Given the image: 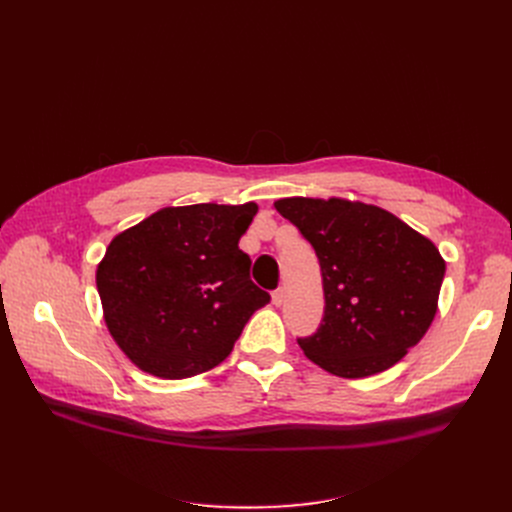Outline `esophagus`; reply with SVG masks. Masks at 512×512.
Here are the masks:
<instances>
[{
  "instance_id": "obj_1",
  "label": "esophagus",
  "mask_w": 512,
  "mask_h": 512,
  "mask_svg": "<svg viewBox=\"0 0 512 512\" xmlns=\"http://www.w3.org/2000/svg\"><path fill=\"white\" fill-rule=\"evenodd\" d=\"M284 297H286L284 288H278V290H274V294H272V303H274L276 307H280V305L284 303Z\"/></svg>"
}]
</instances>
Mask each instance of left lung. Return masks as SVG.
I'll use <instances>...</instances> for the list:
<instances>
[{"mask_svg": "<svg viewBox=\"0 0 512 512\" xmlns=\"http://www.w3.org/2000/svg\"><path fill=\"white\" fill-rule=\"evenodd\" d=\"M274 207L311 242L324 280V319L299 338L303 353L346 380L398 363L438 311L446 263L434 242L361 201L290 197Z\"/></svg>", "mask_w": 512, "mask_h": 512, "instance_id": "obj_1", "label": "left lung"}]
</instances>
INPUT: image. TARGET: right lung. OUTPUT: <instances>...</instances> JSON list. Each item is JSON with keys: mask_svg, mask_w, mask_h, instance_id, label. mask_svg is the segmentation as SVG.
Returning a JSON list of instances; mask_svg holds the SVG:
<instances>
[{"mask_svg": "<svg viewBox=\"0 0 512 512\" xmlns=\"http://www.w3.org/2000/svg\"><path fill=\"white\" fill-rule=\"evenodd\" d=\"M255 203L164 207L110 242L97 265L103 319L145 373L182 380L220 365L270 294L238 249Z\"/></svg>", "mask_w": 512, "mask_h": 512, "instance_id": "1", "label": "right lung"}]
</instances>
